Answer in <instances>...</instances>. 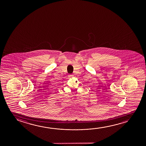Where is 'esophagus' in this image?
Instances as JSON below:
<instances>
[{
	"mask_svg": "<svg viewBox=\"0 0 146 146\" xmlns=\"http://www.w3.org/2000/svg\"><path fill=\"white\" fill-rule=\"evenodd\" d=\"M68 76H69L70 78H72V77H73V75H69Z\"/></svg>",
	"mask_w": 146,
	"mask_h": 146,
	"instance_id": "esophagus-1",
	"label": "esophagus"
}]
</instances>
